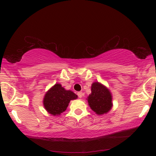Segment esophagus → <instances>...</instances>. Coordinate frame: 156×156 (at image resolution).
<instances>
[{"label": "esophagus", "mask_w": 156, "mask_h": 156, "mask_svg": "<svg viewBox=\"0 0 156 156\" xmlns=\"http://www.w3.org/2000/svg\"><path fill=\"white\" fill-rule=\"evenodd\" d=\"M78 98H81L82 97H83V92H82V91H79V92H78Z\"/></svg>", "instance_id": "esophagus-1"}]
</instances>
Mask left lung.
Masks as SVG:
<instances>
[{
    "label": "left lung",
    "mask_w": 156,
    "mask_h": 156,
    "mask_svg": "<svg viewBox=\"0 0 156 156\" xmlns=\"http://www.w3.org/2000/svg\"><path fill=\"white\" fill-rule=\"evenodd\" d=\"M91 93L87 97L88 105L97 115L106 114L113 107L112 94L106 86L94 82L91 87Z\"/></svg>",
    "instance_id": "1"
}]
</instances>
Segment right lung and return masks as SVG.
<instances>
[{
    "label": "right lung",
    "instance_id": "add662e5",
    "mask_svg": "<svg viewBox=\"0 0 156 156\" xmlns=\"http://www.w3.org/2000/svg\"><path fill=\"white\" fill-rule=\"evenodd\" d=\"M78 96L71 90H66L59 83L55 84L46 92L43 98V106L49 114L60 115L67 109L71 100Z\"/></svg>",
    "mask_w": 156,
    "mask_h": 156
}]
</instances>
